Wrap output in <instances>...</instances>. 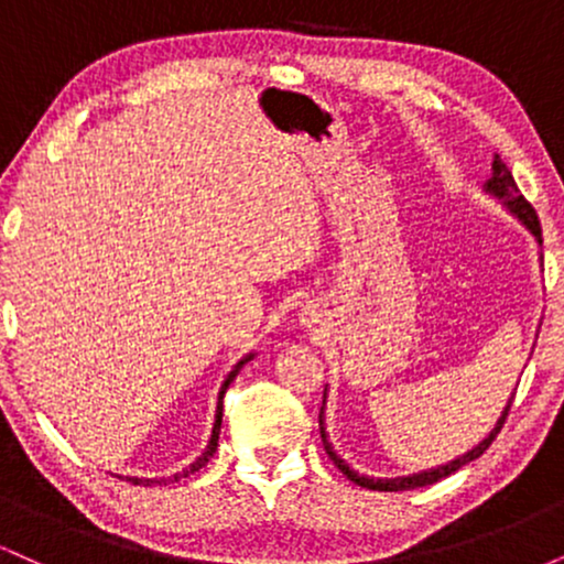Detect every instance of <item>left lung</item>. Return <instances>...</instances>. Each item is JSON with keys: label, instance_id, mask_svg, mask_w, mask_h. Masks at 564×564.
I'll list each match as a JSON object with an SVG mask.
<instances>
[{"label": "left lung", "instance_id": "1", "mask_svg": "<svg viewBox=\"0 0 564 564\" xmlns=\"http://www.w3.org/2000/svg\"><path fill=\"white\" fill-rule=\"evenodd\" d=\"M482 191L488 193V196H494L501 200L503 206L520 219L525 228L533 232V238L539 241L541 246V223L539 217H535V209L528 204L525 196H522L520 191H517V183L514 177H511V172L507 170V164H503L501 159H498V153L494 156V166H490V177L485 180ZM326 394V392H323ZM511 400H514V392H511V398L507 400V405H503L501 416H498V422L494 424V430L485 435L480 443L475 445V448L462 453V456H456L453 462L448 464H440V467H432V469H424V471H413V475H405V477H368V475H360V471H355L345 458L339 456V453L334 451V445L328 443V435H326V416H323V408H326V400H323V408H321V416H318V424H321V437H323V445H326V453L328 458L339 467L341 475L347 477V480H352L355 485H360V488H368V490H384V494H398V490H413V488H424V485H435L437 480H443V477L453 475V471H458L462 467H467L469 462H475V458H480L485 451H488V445L494 443L498 432H501L503 426V419H507L509 408H511Z\"/></svg>", "mask_w": 564, "mask_h": 564}]
</instances>
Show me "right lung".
<instances>
[{
  "instance_id": "add662e5",
  "label": "right lung",
  "mask_w": 564,
  "mask_h": 564,
  "mask_svg": "<svg viewBox=\"0 0 564 564\" xmlns=\"http://www.w3.org/2000/svg\"><path fill=\"white\" fill-rule=\"evenodd\" d=\"M254 358V352H249L246 355V358H241L238 360L236 366H232V371L228 373V379L223 381V387H219V394H217V411H215V426H212V437H209V445H206L204 448V453H200V456L196 458V462L191 464V467H185L183 471H177V475H172V477H159V480H148V477H127V482H132V485H166V482H180L183 480V477H191L193 471H198L200 467H206V462H209L212 456H215V451H217V440H219V426H223V398H225V392H228V387H230V381L238 377V371H241V368L249 364V360Z\"/></svg>"
}]
</instances>
